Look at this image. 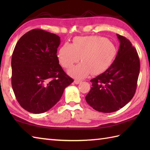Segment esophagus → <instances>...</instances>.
I'll return each instance as SVG.
<instances>
[{"label":"esophagus","mask_w":150,"mask_h":150,"mask_svg":"<svg viewBox=\"0 0 150 150\" xmlns=\"http://www.w3.org/2000/svg\"><path fill=\"white\" fill-rule=\"evenodd\" d=\"M74 82H75V84H79V83H81V81H80V80H77V79H75V80L74 81Z\"/></svg>","instance_id":"1"}]
</instances>
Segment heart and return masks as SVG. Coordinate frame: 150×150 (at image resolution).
<instances>
[{"mask_svg":"<svg viewBox=\"0 0 150 150\" xmlns=\"http://www.w3.org/2000/svg\"><path fill=\"white\" fill-rule=\"evenodd\" d=\"M117 47L111 41L100 36L77 37L73 43H65L60 47L57 57L63 68L68 69L82 62L68 71L77 79H82L91 73L98 75L109 68L117 55Z\"/></svg>","mask_w":150,"mask_h":150,"instance_id":"b5f03b06","label":"heart"}]
</instances>
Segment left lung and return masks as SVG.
Instances as JSON below:
<instances>
[{
	"label": "left lung",
	"mask_w": 150,
	"mask_h": 150,
	"mask_svg": "<svg viewBox=\"0 0 150 150\" xmlns=\"http://www.w3.org/2000/svg\"><path fill=\"white\" fill-rule=\"evenodd\" d=\"M117 36L120 46L115 59L107 70L90 81L92 87L85 98L91 107L103 113L119 110L132 99L139 75L136 49L126 37Z\"/></svg>",
	"instance_id": "1"
}]
</instances>
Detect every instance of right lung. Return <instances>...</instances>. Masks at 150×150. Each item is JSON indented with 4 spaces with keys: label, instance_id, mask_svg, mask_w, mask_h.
<instances>
[{
    "label": "right lung",
    "instance_id": "1",
    "mask_svg": "<svg viewBox=\"0 0 150 150\" xmlns=\"http://www.w3.org/2000/svg\"><path fill=\"white\" fill-rule=\"evenodd\" d=\"M57 35L35 29L21 37L11 58V84L24 110L42 113L58 103L73 79L64 71L57 55Z\"/></svg>",
    "mask_w": 150,
    "mask_h": 150
}]
</instances>
